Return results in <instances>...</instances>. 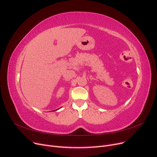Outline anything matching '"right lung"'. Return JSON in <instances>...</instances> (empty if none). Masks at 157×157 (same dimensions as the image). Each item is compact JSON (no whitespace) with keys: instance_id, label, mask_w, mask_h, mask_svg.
<instances>
[{"instance_id":"1","label":"right lung","mask_w":157,"mask_h":157,"mask_svg":"<svg viewBox=\"0 0 157 157\" xmlns=\"http://www.w3.org/2000/svg\"><path fill=\"white\" fill-rule=\"evenodd\" d=\"M57 110H58V109H57ZM54 111H55V110H54Z\"/></svg>"}]
</instances>
